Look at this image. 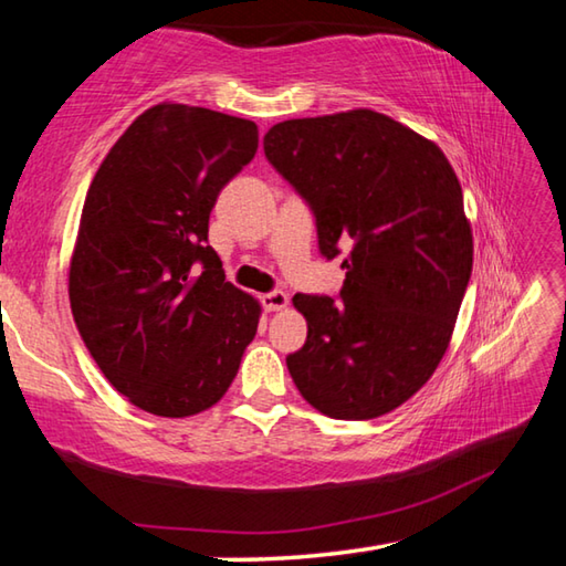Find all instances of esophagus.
Instances as JSON below:
<instances>
[{"instance_id":"34e87169","label":"esophagus","mask_w":566,"mask_h":566,"mask_svg":"<svg viewBox=\"0 0 566 566\" xmlns=\"http://www.w3.org/2000/svg\"><path fill=\"white\" fill-rule=\"evenodd\" d=\"M286 304H290V296H286L284 292H280V290L262 294V306H264L266 312H280V310H286Z\"/></svg>"}]
</instances>
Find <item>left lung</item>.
<instances>
[{
	"label": "left lung",
	"mask_w": 566,
	"mask_h": 566,
	"mask_svg": "<svg viewBox=\"0 0 566 566\" xmlns=\"http://www.w3.org/2000/svg\"><path fill=\"white\" fill-rule=\"evenodd\" d=\"M264 155L310 205L319 252L347 249L339 300L294 294L296 389L332 419H375L434 375L472 276V229L444 151L371 109L280 122Z\"/></svg>",
	"instance_id": "8db88e82"
}]
</instances>
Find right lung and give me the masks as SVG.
Instances as JSON below:
<instances>
[{"label":"right lung","instance_id":"add662e5","mask_svg":"<svg viewBox=\"0 0 566 566\" xmlns=\"http://www.w3.org/2000/svg\"><path fill=\"white\" fill-rule=\"evenodd\" d=\"M256 145L254 122L165 102L129 124L90 185L72 314L102 375L149 415L217 405L256 334L260 302L224 282L207 244L219 191Z\"/></svg>","mask_w":566,"mask_h":566}]
</instances>
